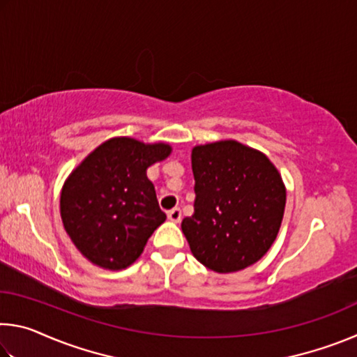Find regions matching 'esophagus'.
<instances>
[{
    "instance_id": "34e87169",
    "label": "esophagus",
    "mask_w": 357,
    "mask_h": 357,
    "mask_svg": "<svg viewBox=\"0 0 357 357\" xmlns=\"http://www.w3.org/2000/svg\"><path fill=\"white\" fill-rule=\"evenodd\" d=\"M168 219H170L172 222L178 223L181 220V217H183V214H181V209L179 208H173L172 211H168Z\"/></svg>"
}]
</instances>
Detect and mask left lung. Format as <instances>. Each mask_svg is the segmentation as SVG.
<instances>
[{"instance_id": "8db88e82", "label": "left lung", "mask_w": 357, "mask_h": 357, "mask_svg": "<svg viewBox=\"0 0 357 357\" xmlns=\"http://www.w3.org/2000/svg\"><path fill=\"white\" fill-rule=\"evenodd\" d=\"M193 214L181 223L198 261L220 274L261 259L274 244L285 213L287 189L261 151L236 140L192 149Z\"/></svg>"}]
</instances>
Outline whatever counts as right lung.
I'll return each mask as SVG.
<instances>
[{"mask_svg":"<svg viewBox=\"0 0 357 357\" xmlns=\"http://www.w3.org/2000/svg\"><path fill=\"white\" fill-rule=\"evenodd\" d=\"M172 154L167 143L114 137L99 144L64 181L59 211L66 233L99 268L119 271L137 261L167 215L148 168Z\"/></svg>","mask_w":357,"mask_h":357,"instance_id":"right-lung-1","label":"right lung"}]
</instances>
